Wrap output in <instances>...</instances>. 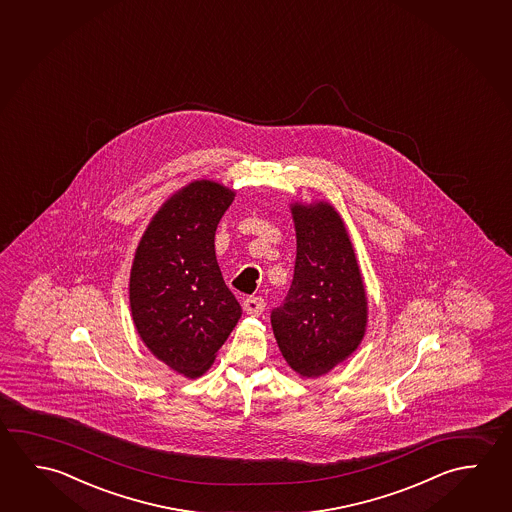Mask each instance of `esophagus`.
<instances>
[{
  "label": "esophagus",
  "instance_id": "esophagus-1",
  "mask_svg": "<svg viewBox=\"0 0 512 512\" xmlns=\"http://www.w3.org/2000/svg\"><path fill=\"white\" fill-rule=\"evenodd\" d=\"M243 307L246 314H250V316H260V314L264 312L266 302H264V298H260V296H250V298L244 300Z\"/></svg>",
  "mask_w": 512,
  "mask_h": 512
}]
</instances>
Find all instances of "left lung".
<instances>
[{"instance_id": "left-lung-1", "label": "left lung", "mask_w": 512, "mask_h": 512, "mask_svg": "<svg viewBox=\"0 0 512 512\" xmlns=\"http://www.w3.org/2000/svg\"><path fill=\"white\" fill-rule=\"evenodd\" d=\"M296 262L271 327L285 361L302 377L325 375L361 344L368 300L350 237L325 202L294 203Z\"/></svg>"}]
</instances>
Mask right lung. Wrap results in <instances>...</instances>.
I'll use <instances>...</instances> for the list:
<instances>
[{
    "label": "right lung",
    "instance_id": "add662e5",
    "mask_svg": "<svg viewBox=\"0 0 512 512\" xmlns=\"http://www.w3.org/2000/svg\"><path fill=\"white\" fill-rule=\"evenodd\" d=\"M225 185L196 180L160 207L130 273V309L143 343L184 377L212 366L243 314L216 260L214 235L234 202Z\"/></svg>",
    "mask_w": 512,
    "mask_h": 512
}]
</instances>
